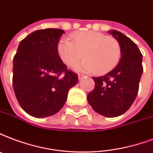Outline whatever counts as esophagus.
<instances>
[{
	"label": "esophagus",
	"mask_w": 153,
	"mask_h": 153,
	"mask_svg": "<svg viewBox=\"0 0 153 153\" xmlns=\"http://www.w3.org/2000/svg\"><path fill=\"white\" fill-rule=\"evenodd\" d=\"M78 77H79V80H82V79H83V78H85V75H84V74H79V75H78Z\"/></svg>",
	"instance_id": "34e87169"
}]
</instances>
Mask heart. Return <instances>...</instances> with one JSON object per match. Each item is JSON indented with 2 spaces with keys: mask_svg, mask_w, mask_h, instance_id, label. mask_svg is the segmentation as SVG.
Segmentation results:
<instances>
[{
  "mask_svg": "<svg viewBox=\"0 0 153 153\" xmlns=\"http://www.w3.org/2000/svg\"><path fill=\"white\" fill-rule=\"evenodd\" d=\"M71 40L62 38L57 45V52L64 64L73 66L83 55L85 59L75 66L79 71H93L107 74L120 61L122 51L115 38L96 31L75 33Z\"/></svg>",
  "mask_w": 153,
  "mask_h": 153,
  "instance_id": "heart-1",
  "label": "heart"
}]
</instances>
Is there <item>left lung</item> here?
<instances>
[{
    "mask_svg": "<svg viewBox=\"0 0 153 153\" xmlns=\"http://www.w3.org/2000/svg\"><path fill=\"white\" fill-rule=\"evenodd\" d=\"M109 33L120 44V61L103 76L92 77L95 86L87 100L95 111L112 118L125 113L136 100L143 66L142 53L136 43L117 30Z\"/></svg>",
    "mask_w": 153,
    "mask_h": 153,
    "instance_id": "1",
    "label": "left lung"
}]
</instances>
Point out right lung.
I'll return each mask as SVG.
<instances>
[{"label": "right lung", "mask_w": 153, "mask_h": 153, "mask_svg": "<svg viewBox=\"0 0 153 153\" xmlns=\"http://www.w3.org/2000/svg\"><path fill=\"white\" fill-rule=\"evenodd\" d=\"M60 29L31 33L21 41L13 58V87L20 106L36 118L58 112L69 90L78 83V74L62 62L57 52Z\"/></svg>", "instance_id": "right-lung-1"}]
</instances>
